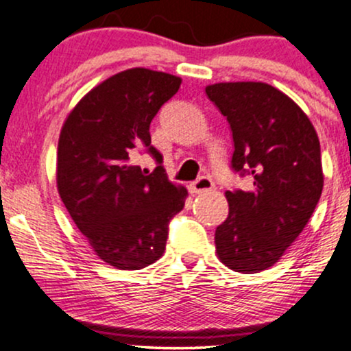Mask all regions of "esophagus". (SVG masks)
<instances>
[{
    "instance_id": "esophagus-1",
    "label": "esophagus",
    "mask_w": 351,
    "mask_h": 351,
    "mask_svg": "<svg viewBox=\"0 0 351 351\" xmlns=\"http://www.w3.org/2000/svg\"><path fill=\"white\" fill-rule=\"evenodd\" d=\"M188 189L193 195H203V193L213 191V189H215V183H213V180L208 178V176H201V178L196 180L195 183L189 184Z\"/></svg>"
}]
</instances>
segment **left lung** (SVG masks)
Instances as JSON below:
<instances>
[{
  "instance_id": "obj_1",
  "label": "left lung",
  "mask_w": 351,
  "mask_h": 351,
  "mask_svg": "<svg viewBox=\"0 0 351 351\" xmlns=\"http://www.w3.org/2000/svg\"><path fill=\"white\" fill-rule=\"evenodd\" d=\"M206 95L232 132V168L249 191H226L229 215L216 228L219 261L241 274L272 267L312 217L322 189L320 142L305 112L265 82H219Z\"/></svg>"
}]
</instances>
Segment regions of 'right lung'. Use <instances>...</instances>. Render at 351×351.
Masks as SVG:
<instances>
[{
    "instance_id": "right-lung-1",
    "label": "right lung",
    "mask_w": 351,
    "mask_h": 351,
    "mask_svg": "<svg viewBox=\"0 0 351 351\" xmlns=\"http://www.w3.org/2000/svg\"><path fill=\"white\" fill-rule=\"evenodd\" d=\"M181 79L145 67L119 72L79 100L60 128L56 181L64 206L99 259L138 271L163 256L168 223L188 191L168 180L150 123ZM147 147L159 167L131 162Z\"/></svg>"
}]
</instances>
